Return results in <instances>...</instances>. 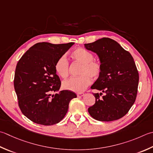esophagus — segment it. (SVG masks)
<instances>
[{
  "mask_svg": "<svg viewBox=\"0 0 153 153\" xmlns=\"http://www.w3.org/2000/svg\"><path fill=\"white\" fill-rule=\"evenodd\" d=\"M77 97H82L84 95V94L83 93H78V94H77Z\"/></svg>",
  "mask_w": 153,
  "mask_h": 153,
  "instance_id": "34e87169",
  "label": "esophagus"
}]
</instances>
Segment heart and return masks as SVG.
I'll return each mask as SVG.
<instances>
[{
  "mask_svg": "<svg viewBox=\"0 0 153 153\" xmlns=\"http://www.w3.org/2000/svg\"><path fill=\"white\" fill-rule=\"evenodd\" d=\"M71 57L75 62L82 64L79 77H73L65 80L62 86L65 89L80 93L90 84L91 79H96L100 76L102 71L101 62L94 59V55L87 50L78 48L71 53ZM55 70L57 74L62 78L67 77L70 73V64L66 57L62 56L58 58L55 64Z\"/></svg>",
  "mask_w": 153,
  "mask_h": 153,
  "instance_id": "obj_1",
  "label": "heart"
}]
</instances>
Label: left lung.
Returning <instances> with one entry per match:
<instances>
[{
    "label": "left lung",
    "instance_id": "left-lung-1",
    "mask_svg": "<svg viewBox=\"0 0 153 153\" xmlns=\"http://www.w3.org/2000/svg\"><path fill=\"white\" fill-rule=\"evenodd\" d=\"M85 48L96 53L102 65L100 76L91 88L104 93L94 94L95 103L88 108L93 118L100 121L121 119L135 101L139 72L133 56L116 41L103 38L85 44Z\"/></svg>",
    "mask_w": 153,
    "mask_h": 153
}]
</instances>
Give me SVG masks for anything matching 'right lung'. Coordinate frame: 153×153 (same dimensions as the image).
Returning a JSON list of instances; mask_svg holds the SVG:
<instances>
[{
    "instance_id": "add662e5",
    "label": "right lung",
    "mask_w": 153,
    "mask_h": 153,
    "mask_svg": "<svg viewBox=\"0 0 153 153\" xmlns=\"http://www.w3.org/2000/svg\"><path fill=\"white\" fill-rule=\"evenodd\" d=\"M74 42L53 44L39 42L27 50L18 62L14 87L21 111L37 124L52 125L62 121L75 93L59 91L61 82L55 64Z\"/></svg>"
}]
</instances>
